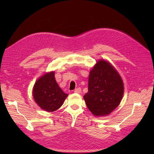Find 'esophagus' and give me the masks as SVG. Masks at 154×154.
<instances>
[{
  "label": "esophagus",
  "instance_id": "obj_1",
  "mask_svg": "<svg viewBox=\"0 0 154 154\" xmlns=\"http://www.w3.org/2000/svg\"><path fill=\"white\" fill-rule=\"evenodd\" d=\"M74 92L77 93H80L81 92V88H77L76 89L74 90Z\"/></svg>",
  "mask_w": 154,
  "mask_h": 154
}]
</instances>
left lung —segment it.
I'll return each mask as SVG.
<instances>
[{
	"label": "left lung",
	"instance_id": "1",
	"mask_svg": "<svg viewBox=\"0 0 154 154\" xmlns=\"http://www.w3.org/2000/svg\"><path fill=\"white\" fill-rule=\"evenodd\" d=\"M124 85L119 73L109 62L100 60L90 71L88 92L83 98L93 115L109 114L119 105Z\"/></svg>",
	"mask_w": 154,
	"mask_h": 154
}]
</instances>
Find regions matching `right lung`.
I'll list each match as a JSON object with an SVG mask.
<instances>
[{
	"instance_id": "right-lung-1",
	"label": "right lung",
	"mask_w": 154,
	"mask_h": 154,
	"mask_svg": "<svg viewBox=\"0 0 154 154\" xmlns=\"http://www.w3.org/2000/svg\"><path fill=\"white\" fill-rule=\"evenodd\" d=\"M32 93L38 105L48 112L60 109L68 95L59 87L55 79L54 71L41 77L34 84Z\"/></svg>"
}]
</instances>
